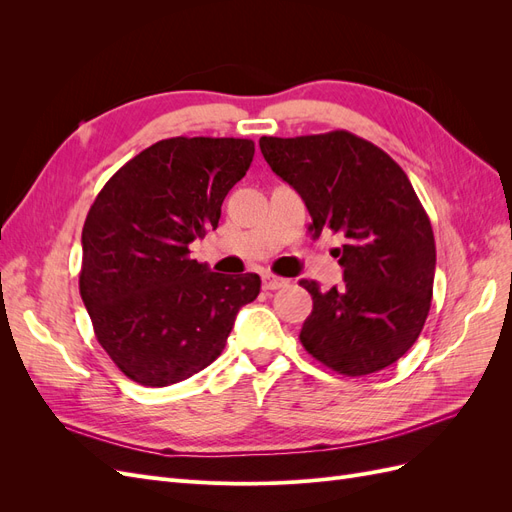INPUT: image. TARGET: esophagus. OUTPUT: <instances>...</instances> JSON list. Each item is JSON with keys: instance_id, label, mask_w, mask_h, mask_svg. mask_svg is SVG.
<instances>
[{"instance_id": "obj_1", "label": "esophagus", "mask_w": 512, "mask_h": 512, "mask_svg": "<svg viewBox=\"0 0 512 512\" xmlns=\"http://www.w3.org/2000/svg\"><path fill=\"white\" fill-rule=\"evenodd\" d=\"M284 286H288V280H284V277H277L273 273H262V288L265 290H277Z\"/></svg>"}]
</instances>
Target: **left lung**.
Masks as SVG:
<instances>
[{
    "instance_id": "1",
    "label": "left lung",
    "mask_w": 512,
    "mask_h": 512,
    "mask_svg": "<svg viewBox=\"0 0 512 512\" xmlns=\"http://www.w3.org/2000/svg\"><path fill=\"white\" fill-rule=\"evenodd\" d=\"M260 151L312 215L309 232H337L344 284L312 294L301 344L344 376H367L404 356L427 320L436 273V241L427 213L401 166L346 130L277 138Z\"/></svg>"
}]
</instances>
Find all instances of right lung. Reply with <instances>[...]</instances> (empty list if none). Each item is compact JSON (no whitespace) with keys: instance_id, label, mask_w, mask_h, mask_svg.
<instances>
[{"instance_id":"1","label":"right lung","mask_w":512,"mask_h":512,"mask_svg":"<svg viewBox=\"0 0 512 512\" xmlns=\"http://www.w3.org/2000/svg\"><path fill=\"white\" fill-rule=\"evenodd\" d=\"M252 158L247 138H166L123 164L91 205L81 297L100 346L130 380L168 386L198 374L258 297L256 273H213L190 258Z\"/></svg>"}]
</instances>
